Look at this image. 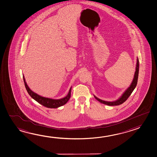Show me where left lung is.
<instances>
[{"instance_id": "8db88e82", "label": "left lung", "mask_w": 157, "mask_h": 157, "mask_svg": "<svg viewBox=\"0 0 157 157\" xmlns=\"http://www.w3.org/2000/svg\"><path fill=\"white\" fill-rule=\"evenodd\" d=\"M138 72H139V60H138V59L137 58L136 67V71L135 73V75H134L133 81L131 83L130 86L126 90H125V92L123 93L122 96L120 98H119V99H117L116 101H102L101 99L98 98L97 97H96V96H94L95 98L101 103L104 104H106V105H110V106L119 105H120V104L123 103L130 97L131 94L132 93L133 90H135V88L137 86V80H138Z\"/></svg>"}]
</instances>
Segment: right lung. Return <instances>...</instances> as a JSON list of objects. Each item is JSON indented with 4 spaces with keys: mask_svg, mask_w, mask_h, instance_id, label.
I'll use <instances>...</instances> for the list:
<instances>
[{
    "mask_svg": "<svg viewBox=\"0 0 157 157\" xmlns=\"http://www.w3.org/2000/svg\"><path fill=\"white\" fill-rule=\"evenodd\" d=\"M23 78H24V83H25V87H26L27 92L29 94V96H31L32 98L34 99L36 101H37L38 103H39L41 105H42L43 106H45L47 108H57L59 106H62V105H63L64 104L67 103V101L69 100L70 98L71 97V87L70 88L69 92L67 94V95L63 98L60 99H53L43 97L38 95L37 94L33 92L32 90H31L30 88L29 87V86L27 85L24 76H23Z\"/></svg>",
    "mask_w": 157,
    "mask_h": 157,
    "instance_id": "obj_1",
    "label": "right lung"
}]
</instances>
